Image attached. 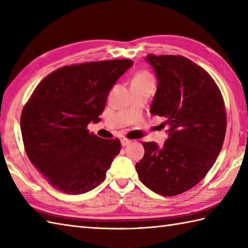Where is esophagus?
Segmentation results:
<instances>
[{
    "label": "esophagus",
    "instance_id": "obj_1",
    "mask_svg": "<svg viewBox=\"0 0 248 248\" xmlns=\"http://www.w3.org/2000/svg\"><path fill=\"white\" fill-rule=\"evenodd\" d=\"M120 143H121V145H123L124 147H125V146H128V145L131 143V140H127V139H121Z\"/></svg>",
    "mask_w": 248,
    "mask_h": 248
}]
</instances>
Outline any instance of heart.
<instances>
[{"mask_svg":"<svg viewBox=\"0 0 248 248\" xmlns=\"http://www.w3.org/2000/svg\"><path fill=\"white\" fill-rule=\"evenodd\" d=\"M154 78H152V76L148 71H140L139 73H136L135 77L132 80V84L135 83H145V82H152Z\"/></svg>","mask_w":248,"mask_h":248,"instance_id":"1","label":"heart"}]
</instances>
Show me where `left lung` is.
<instances>
[{
    "label": "left lung",
    "instance_id": "8db88e82",
    "mask_svg": "<svg viewBox=\"0 0 248 248\" xmlns=\"http://www.w3.org/2000/svg\"><path fill=\"white\" fill-rule=\"evenodd\" d=\"M146 61L157 78L150 113L164 117L170 129L162 148L143 143L135 168L151 191L176 196L202 181L217 161L227 127L225 103L211 76L186 57L148 54Z\"/></svg>",
    "mask_w": 248,
    "mask_h": 248
}]
</instances>
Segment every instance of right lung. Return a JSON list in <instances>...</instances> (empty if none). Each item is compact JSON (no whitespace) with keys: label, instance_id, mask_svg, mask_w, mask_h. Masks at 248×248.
Listing matches in <instances>:
<instances>
[{"label":"right lung","instance_id":"obj_1","mask_svg":"<svg viewBox=\"0 0 248 248\" xmlns=\"http://www.w3.org/2000/svg\"><path fill=\"white\" fill-rule=\"evenodd\" d=\"M132 65L112 60L64 66L46 76L24 105L26 155L59 191L78 195L104 181L120 140L100 139L87 125L100 120L109 91Z\"/></svg>","mask_w":248,"mask_h":248}]
</instances>
